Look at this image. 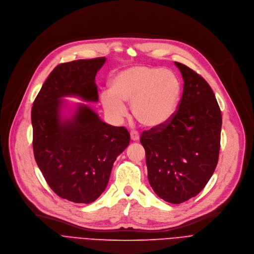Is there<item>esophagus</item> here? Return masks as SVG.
<instances>
[{"instance_id": "esophagus-1", "label": "esophagus", "mask_w": 254, "mask_h": 254, "mask_svg": "<svg viewBox=\"0 0 254 254\" xmlns=\"http://www.w3.org/2000/svg\"><path fill=\"white\" fill-rule=\"evenodd\" d=\"M130 139L131 141H139L140 140V133L136 130H131L130 131Z\"/></svg>"}]
</instances>
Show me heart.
Segmentation results:
<instances>
[{"mask_svg":"<svg viewBox=\"0 0 254 254\" xmlns=\"http://www.w3.org/2000/svg\"><path fill=\"white\" fill-rule=\"evenodd\" d=\"M181 96V83L171 71L162 67L132 66L111 81V92L102 93V105L114 120L127 115L124 102L131 103L134 119L142 126L156 128L174 115Z\"/></svg>","mask_w":254,"mask_h":254,"instance_id":"b5f03b06","label":"heart"}]
</instances>
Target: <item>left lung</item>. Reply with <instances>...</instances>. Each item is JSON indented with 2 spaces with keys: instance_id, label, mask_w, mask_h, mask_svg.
<instances>
[{
  "instance_id": "8db88e82",
  "label": "left lung",
  "mask_w": 254,
  "mask_h": 254,
  "mask_svg": "<svg viewBox=\"0 0 254 254\" xmlns=\"http://www.w3.org/2000/svg\"><path fill=\"white\" fill-rule=\"evenodd\" d=\"M175 64L184 82L178 109L164 126L143 131L140 141L151 188L165 201L181 203L198 194L216 169L222 113L207 82Z\"/></svg>"
}]
</instances>
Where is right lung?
I'll return each mask as SVG.
<instances>
[{"label": "right lung", "instance_id": "right-lung-1", "mask_svg": "<svg viewBox=\"0 0 254 254\" xmlns=\"http://www.w3.org/2000/svg\"><path fill=\"white\" fill-rule=\"evenodd\" d=\"M105 61L60 64L45 80L31 109L37 166L56 194L77 203H90L100 196L114 161L130 141L125 127L105 124L87 105L81 104L70 120L61 119L64 96L98 101L95 76Z\"/></svg>", "mask_w": 254, "mask_h": 254}]
</instances>
